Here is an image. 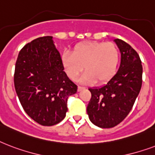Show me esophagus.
Masks as SVG:
<instances>
[{
    "instance_id": "1",
    "label": "esophagus",
    "mask_w": 155,
    "mask_h": 155,
    "mask_svg": "<svg viewBox=\"0 0 155 155\" xmlns=\"http://www.w3.org/2000/svg\"><path fill=\"white\" fill-rule=\"evenodd\" d=\"M84 88H85L84 86H78V91H81V90H82V89H84Z\"/></svg>"
}]
</instances>
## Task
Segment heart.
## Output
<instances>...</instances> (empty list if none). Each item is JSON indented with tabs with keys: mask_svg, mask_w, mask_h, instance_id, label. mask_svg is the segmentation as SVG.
Here are the masks:
<instances>
[{
	"mask_svg": "<svg viewBox=\"0 0 155 155\" xmlns=\"http://www.w3.org/2000/svg\"><path fill=\"white\" fill-rule=\"evenodd\" d=\"M120 60L117 47L112 43L91 42L77 45L72 53L64 51L61 63L69 78L76 81L85 68L81 81L102 83L116 73Z\"/></svg>",
	"mask_w": 155,
	"mask_h": 155,
	"instance_id": "b5f03b06",
	"label": "heart"
}]
</instances>
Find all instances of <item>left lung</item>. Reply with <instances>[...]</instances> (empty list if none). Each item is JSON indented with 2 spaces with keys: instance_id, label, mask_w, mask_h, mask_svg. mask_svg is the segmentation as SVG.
Instances as JSON below:
<instances>
[{
  "instance_id": "1",
  "label": "left lung",
  "mask_w": 155,
  "mask_h": 155,
  "mask_svg": "<svg viewBox=\"0 0 155 155\" xmlns=\"http://www.w3.org/2000/svg\"><path fill=\"white\" fill-rule=\"evenodd\" d=\"M121 53L118 71L104 86L90 88L89 119L96 126L109 129L124 120L134 106L142 83L140 56L126 42L114 39Z\"/></svg>"
}]
</instances>
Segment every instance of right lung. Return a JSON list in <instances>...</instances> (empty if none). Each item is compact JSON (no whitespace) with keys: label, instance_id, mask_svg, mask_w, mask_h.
Instances as JSON below:
<instances>
[{"label":"right lung","instance_id":"add662e5","mask_svg":"<svg viewBox=\"0 0 155 155\" xmlns=\"http://www.w3.org/2000/svg\"><path fill=\"white\" fill-rule=\"evenodd\" d=\"M14 79L24 111L44 126L56 124L65 117L68 98L78 90L64 71L51 36L37 38L21 48Z\"/></svg>","mask_w":155,"mask_h":155}]
</instances>
